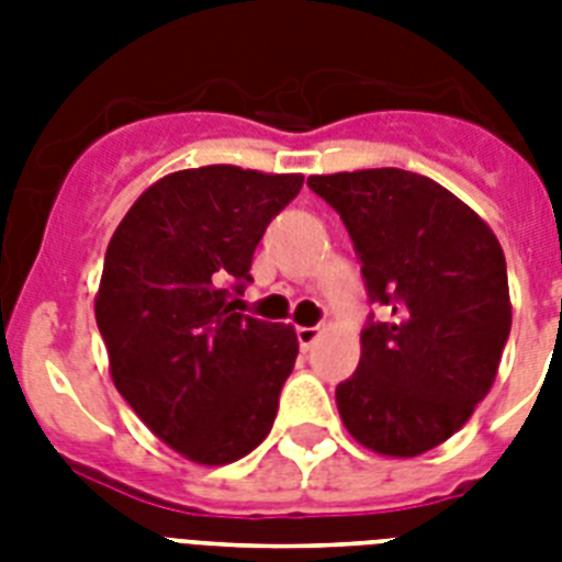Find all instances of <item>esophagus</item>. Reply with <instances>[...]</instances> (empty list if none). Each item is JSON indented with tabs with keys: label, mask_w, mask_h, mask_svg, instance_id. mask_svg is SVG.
Instances as JSON below:
<instances>
[{
	"label": "esophagus",
	"mask_w": 562,
	"mask_h": 562,
	"mask_svg": "<svg viewBox=\"0 0 562 562\" xmlns=\"http://www.w3.org/2000/svg\"><path fill=\"white\" fill-rule=\"evenodd\" d=\"M317 338V326H297V344L300 350H308Z\"/></svg>",
	"instance_id": "34e87169"
}]
</instances>
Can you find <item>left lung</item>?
Wrapping results in <instances>:
<instances>
[{
  "label": "left lung",
  "instance_id": "obj_1",
  "mask_svg": "<svg viewBox=\"0 0 562 562\" xmlns=\"http://www.w3.org/2000/svg\"><path fill=\"white\" fill-rule=\"evenodd\" d=\"M361 259L370 315L359 370L335 387L361 446L417 458L472 417L510 335L505 254L493 229L435 180L402 169L312 175Z\"/></svg>",
  "mask_w": 562,
  "mask_h": 562
}]
</instances>
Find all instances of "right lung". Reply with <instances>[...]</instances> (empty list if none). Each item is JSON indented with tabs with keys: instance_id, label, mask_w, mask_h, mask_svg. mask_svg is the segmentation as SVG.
Instances as JSON below:
<instances>
[{
	"instance_id": "obj_1",
	"label": "right lung",
	"mask_w": 562,
	"mask_h": 562,
	"mask_svg": "<svg viewBox=\"0 0 562 562\" xmlns=\"http://www.w3.org/2000/svg\"><path fill=\"white\" fill-rule=\"evenodd\" d=\"M300 187L303 175L238 166L175 171L136 198L104 254L95 324L113 384L162 443L203 467L262 443L294 370V329L228 300Z\"/></svg>"
}]
</instances>
